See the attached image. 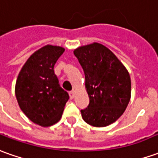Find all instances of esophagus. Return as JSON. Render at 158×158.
I'll return each instance as SVG.
<instances>
[{"label": "esophagus", "mask_w": 158, "mask_h": 158, "mask_svg": "<svg viewBox=\"0 0 158 158\" xmlns=\"http://www.w3.org/2000/svg\"><path fill=\"white\" fill-rule=\"evenodd\" d=\"M69 96H70L71 99H73V98H74V96H75V93H74V92H73V91H72V92H70V93H69Z\"/></svg>", "instance_id": "34e87169"}]
</instances>
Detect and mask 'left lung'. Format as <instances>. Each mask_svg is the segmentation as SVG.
Wrapping results in <instances>:
<instances>
[{
    "label": "left lung",
    "mask_w": 158,
    "mask_h": 158,
    "mask_svg": "<svg viewBox=\"0 0 158 158\" xmlns=\"http://www.w3.org/2000/svg\"><path fill=\"white\" fill-rule=\"evenodd\" d=\"M85 73L88 106L81 110L84 121L95 127L114 123L131 99V82L128 71L109 48L94 42L73 51Z\"/></svg>",
    "instance_id": "obj_1"
}]
</instances>
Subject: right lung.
Wrapping results in <instances>:
<instances>
[{
    "label": "right lung",
    "instance_id": "1",
    "mask_svg": "<svg viewBox=\"0 0 158 158\" xmlns=\"http://www.w3.org/2000/svg\"><path fill=\"white\" fill-rule=\"evenodd\" d=\"M65 48L47 45L34 52L19 73L15 96L21 110L33 123L43 127L61 118L69 95L60 86L53 67Z\"/></svg>",
    "mask_w": 158,
    "mask_h": 158
}]
</instances>
